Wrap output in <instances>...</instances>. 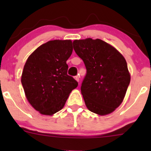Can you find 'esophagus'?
<instances>
[{"instance_id":"1","label":"esophagus","mask_w":151,"mask_h":151,"mask_svg":"<svg viewBox=\"0 0 151 151\" xmlns=\"http://www.w3.org/2000/svg\"><path fill=\"white\" fill-rule=\"evenodd\" d=\"M74 79H75L77 82H79V80H80V77H79V76H75V77H74Z\"/></svg>"}]
</instances>
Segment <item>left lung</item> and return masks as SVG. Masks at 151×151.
I'll list each match as a JSON object with an SVG mask.
<instances>
[{"label": "left lung", "instance_id": "1", "mask_svg": "<svg viewBox=\"0 0 151 151\" xmlns=\"http://www.w3.org/2000/svg\"><path fill=\"white\" fill-rule=\"evenodd\" d=\"M73 46L86 68L81 93L91 112L104 115L122 103L130 83V74L123 56L99 39L74 40Z\"/></svg>", "mask_w": 151, "mask_h": 151}]
</instances>
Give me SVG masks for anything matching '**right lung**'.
Instances as JSON below:
<instances>
[{
	"mask_svg": "<svg viewBox=\"0 0 151 151\" xmlns=\"http://www.w3.org/2000/svg\"><path fill=\"white\" fill-rule=\"evenodd\" d=\"M73 51L71 40L50 41L28 57L21 83L30 104L41 114L51 115L64 106L78 83L67 74L66 60Z\"/></svg>",
	"mask_w": 151,
	"mask_h": 151,
	"instance_id": "right-lung-1",
	"label": "right lung"
}]
</instances>
